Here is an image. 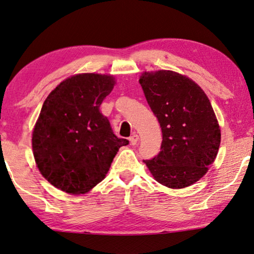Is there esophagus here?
Here are the masks:
<instances>
[{
	"label": "esophagus",
	"mask_w": 254,
	"mask_h": 254,
	"mask_svg": "<svg viewBox=\"0 0 254 254\" xmlns=\"http://www.w3.org/2000/svg\"><path fill=\"white\" fill-rule=\"evenodd\" d=\"M138 139H139V136L137 134H134V135L129 137V141H130L131 145H136L137 141H138Z\"/></svg>",
	"instance_id": "obj_1"
}]
</instances>
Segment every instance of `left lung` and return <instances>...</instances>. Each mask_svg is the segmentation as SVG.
<instances>
[{
	"instance_id": "1",
	"label": "left lung",
	"mask_w": 254,
	"mask_h": 254,
	"mask_svg": "<svg viewBox=\"0 0 254 254\" xmlns=\"http://www.w3.org/2000/svg\"><path fill=\"white\" fill-rule=\"evenodd\" d=\"M139 83L163 134L161 152L143 162L158 183L188 188L205 175L220 147L211 102L198 84L174 71L144 72Z\"/></svg>"
}]
</instances>
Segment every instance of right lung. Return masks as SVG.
<instances>
[{
    "label": "right lung",
    "instance_id": "right-lung-1",
    "mask_svg": "<svg viewBox=\"0 0 254 254\" xmlns=\"http://www.w3.org/2000/svg\"><path fill=\"white\" fill-rule=\"evenodd\" d=\"M115 86L113 75L81 73L65 79L44 100L32 134L35 163L44 179L69 194H84L100 183L122 146L102 100Z\"/></svg>",
    "mask_w": 254,
    "mask_h": 254
}]
</instances>
